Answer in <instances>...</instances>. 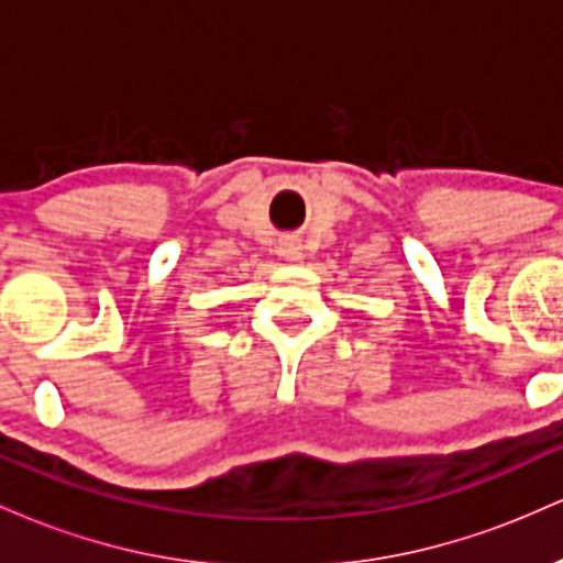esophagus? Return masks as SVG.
Segmentation results:
<instances>
[{
  "instance_id": "34e87169",
  "label": "esophagus",
  "mask_w": 563,
  "mask_h": 563,
  "mask_svg": "<svg viewBox=\"0 0 563 563\" xmlns=\"http://www.w3.org/2000/svg\"><path fill=\"white\" fill-rule=\"evenodd\" d=\"M280 254L286 256L288 262H299L301 260V245L296 238H283L280 241Z\"/></svg>"
}]
</instances>
